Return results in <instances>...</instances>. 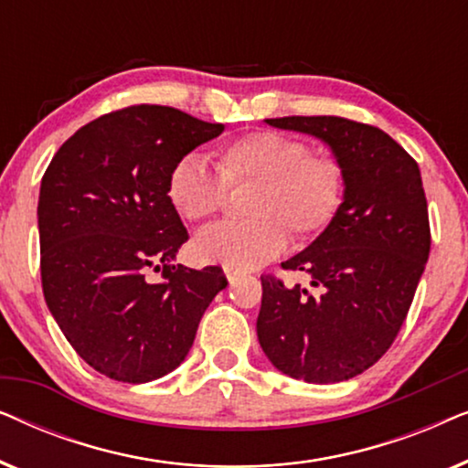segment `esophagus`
Wrapping results in <instances>:
<instances>
[{
	"label": "esophagus",
	"instance_id": "obj_1",
	"mask_svg": "<svg viewBox=\"0 0 468 468\" xmlns=\"http://www.w3.org/2000/svg\"><path fill=\"white\" fill-rule=\"evenodd\" d=\"M223 274H226L229 283H234V281L242 274V271H239V268H234V266H223Z\"/></svg>",
	"mask_w": 468,
	"mask_h": 468
}]
</instances>
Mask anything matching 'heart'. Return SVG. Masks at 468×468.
Segmentation results:
<instances>
[{
    "mask_svg": "<svg viewBox=\"0 0 468 468\" xmlns=\"http://www.w3.org/2000/svg\"><path fill=\"white\" fill-rule=\"evenodd\" d=\"M217 170L185 155L168 178V197L187 221H207L223 208L228 189L251 185L239 223H221L196 236L194 253L208 264L258 268L283 251L290 239L306 240L335 221L345 196L341 164L311 153L303 140L260 130L217 149Z\"/></svg>",
    "mask_w": 468,
    "mask_h": 468,
    "instance_id": "b5f03b06",
    "label": "heart"
}]
</instances>
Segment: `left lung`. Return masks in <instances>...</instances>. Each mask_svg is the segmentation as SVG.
Listing matches in <instances>:
<instances>
[{
  "label": "left lung",
  "instance_id": "1",
  "mask_svg": "<svg viewBox=\"0 0 468 468\" xmlns=\"http://www.w3.org/2000/svg\"><path fill=\"white\" fill-rule=\"evenodd\" d=\"M330 146L345 175L335 221L283 261L322 293L261 277L258 338L281 373L306 383L360 375L389 349L431 253L428 204L415 159L379 127L343 117L266 119Z\"/></svg>",
  "mask_w": 468,
  "mask_h": 468
}]
</instances>
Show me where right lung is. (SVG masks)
<instances>
[{
	"mask_svg": "<svg viewBox=\"0 0 468 468\" xmlns=\"http://www.w3.org/2000/svg\"><path fill=\"white\" fill-rule=\"evenodd\" d=\"M221 132L170 106H127L82 125L44 172V300L76 354L114 381L175 370L228 285L219 266L172 264L189 234L168 197L178 159Z\"/></svg>",
	"mask_w": 468,
	"mask_h": 468,
	"instance_id": "add662e5",
	"label": "right lung"
}]
</instances>
